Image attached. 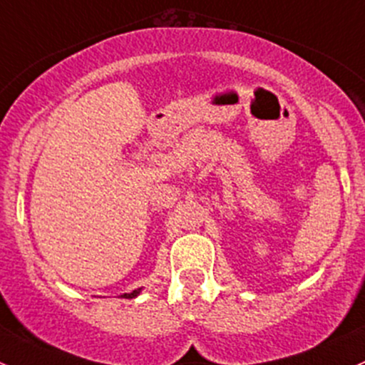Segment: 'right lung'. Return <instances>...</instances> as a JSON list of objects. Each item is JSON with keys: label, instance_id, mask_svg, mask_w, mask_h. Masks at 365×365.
I'll return each mask as SVG.
<instances>
[{"label": "right lung", "instance_id": "right-lung-1", "mask_svg": "<svg viewBox=\"0 0 365 365\" xmlns=\"http://www.w3.org/2000/svg\"><path fill=\"white\" fill-rule=\"evenodd\" d=\"M138 294H140V288H137V290H133L131 292V294H125V295H121L123 299H133V297H137Z\"/></svg>", "mask_w": 365, "mask_h": 365}]
</instances>
